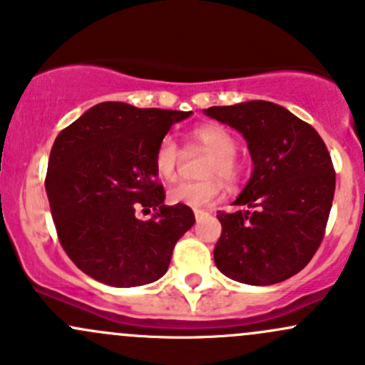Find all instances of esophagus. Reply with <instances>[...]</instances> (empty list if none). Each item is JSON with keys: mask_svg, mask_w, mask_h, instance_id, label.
<instances>
[{"mask_svg": "<svg viewBox=\"0 0 365 365\" xmlns=\"http://www.w3.org/2000/svg\"><path fill=\"white\" fill-rule=\"evenodd\" d=\"M194 215H196V220H201V219H205L208 213L203 212V210H196V212H194Z\"/></svg>", "mask_w": 365, "mask_h": 365, "instance_id": "esophagus-1", "label": "esophagus"}]
</instances>
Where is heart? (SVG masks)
Here are the masks:
<instances>
[{"instance_id": "b5f03b06", "label": "heart", "mask_w": 365, "mask_h": 365, "mask_svg": "<svg viewBox=\"0 0 365 365\" xmlns=\"http://www.w3.org/2000/svg\"><path fill=\"white\" fill-rule=\"evenodd\" d=\"M194 146L210 153L206 162L203 182H178L168 189V201L171 205H185L190 208H205L215 203L222 194L224 182H237L242 173V164L237 159V139L227 128L220 125H201L190 132ZM182 160V150L173 135H164L157 146L155 169L160 178L173 180Z\"/></svg>"}]
</instances>
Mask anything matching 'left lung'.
<instances>
[{"instance_id":"8db88e82","label":"left lung","mask_w":365,"mask_h":365,"mask_svg":"<svg viewBox=\"0 0 365 365\" xmlns=\"http://www.w3.org/2000/svg\"><path fill=\"white\" fill-rule=\"evenodd\" d=\"M206 116L240 132L254 164L233 213L219 212L213 249L226 277L251 286L277 284L311 261L325 235L336 173L325 143L309 123L267 101L213 106Z\"/></svg>"}]
</instances>
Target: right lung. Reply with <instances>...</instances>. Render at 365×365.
Instances as JSON below:
<instances>
[{
	"mask_svg": "<svg viewBox=\"0 0 365 365\" xmlns=\"http://www.w3.org/2000/svg\"><path fill=\"white\" fill-rule=\"evenodd\" d=\"M192 111L102 102L58 134L46 190L61 247L79 270L116 288L150 284L168 272L176 242L194 226L189 206L164 205L157 146ZM152 207L150 221L135 217Z\"/></svg>",
	"mask_w": 365,
	"mask_h": 365,
	"instance_id": "add662e5",
	"label": "right lung"
}]
</instances>
